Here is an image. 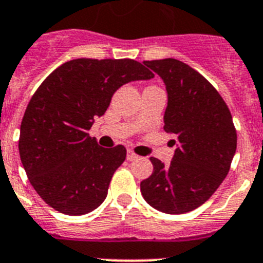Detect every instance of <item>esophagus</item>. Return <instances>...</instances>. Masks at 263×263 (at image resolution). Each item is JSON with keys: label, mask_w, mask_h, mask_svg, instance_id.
<instances>
[{"label": "esophagus", "mask_w": 263, "mask_h": 263, "mask_svg": "<svg viewBox=\"0 0 263 263\" xmlns=\"http://www.w3.org/2000/svg\"><path fill=\"white\" fill-rule=\"evenodd\" d=\"M139 159V155H136L134 152V151L128 149V152H127V160L128 161H134V160H138Z\"/></svg>", "instance_id": "34e87169"}]
</instances>
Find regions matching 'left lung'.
Listing matches in <instances>:
<instances>
[{
  "label": "left lung",
  "mask_w": 263,
  "mask_h": 263,
  "mask_svg": "<svg viewBox=\"0 0 263 263\" xmlns=\"http://www.w3.org/2000/svg\"><path fill=\"white\" fill-rule=\"evenodd\" d=\"M168 93L164 129L177 145L170 165L151 157L154 172L140 182L148 204L168 214H182L209 200L229 172L237 134L232 114L200 72L173 58L145 61Z\"/></svg>",
  "instance_id": "8db88e82"
}]
</instances>
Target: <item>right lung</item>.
<instances>
[{"label": "right lung", "instance_id": "1", "mask_svg": "<svg viewBox=\"0 0 263 263\" xmlns=\"http://www.w3.org/2000/svg\"><path fill=\"white\" fill-rule=\"evenodd\" d=\"M155 75L134 59H72L55 68L30 99L18 149L29 181L47 205L68 216L97 209L125 160L87 134L123 84Z\"/></svg>", "mask_w": 263, "mask_h": 263}]
</instances>
